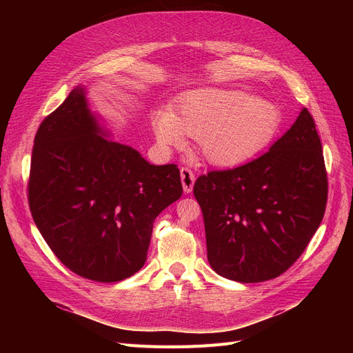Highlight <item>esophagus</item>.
<instances>
[{
  "instance_id": "esophagus-1",
  "label": "esophagus",
  "mask_w": 353,
  "mask_h": 353,
  "mask_svg": "<svg viewBox=\"0 0 353 353\" xmlns=\"http://www.w3.org/2000/svg\"><path fill=\"white\" fill-rule=\"evenodd\" d=\"M181 174V183H183V188H184V193H191L193 191V187H194V174L191 172V170L188 168H181L179 170Z\"/></svg>"
}]
</instances>
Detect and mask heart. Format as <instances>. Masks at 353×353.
Instances as JSON below:
<instances>
[{
    "label": "heart",
    "instance_id": "heart-1",
    "mask_svg": "<svg viewBox=\"0 0 353 353\" xmlns=\"http://www.w3.org/2000/svg\"><path fill=\"white\" fill-rule=\"evenodd\" d=\"M283 113L275 103L240 90L197 88L184 94L172 112L157 110L153 132L163 150L181 148L185 135L196 138L197 152L212 166L249 162L280 132Z\"/></svg>",
    "mask_w": 353,
    "mask_h": 353
}]
</instances>
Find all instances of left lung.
<instances>
[{"label": "left lung", "instance_id": "1", "mask_svg": "<svg viewBox=\"0 0 353 353\" xmlns=\"http://www.w3.org/2000/svg\"><path fill=\"white\" fill-rule=\"evenodd\" d=\"M327 191L321 140L303 108L268 153L197 178L212 270L239 283L281 275L321 223Z\"/></svg>", "mask_w": 353, "mask_h": 353}]
</instances>
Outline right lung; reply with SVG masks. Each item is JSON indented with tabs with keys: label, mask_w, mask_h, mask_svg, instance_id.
<instances>
[{
	"label": "right lung",
	"mask_w": 353,
	"mask_h": 353,
	"mask_svg": "<svg viewBox=\"0 0 353 353\" xmlns=\"http://www.w3.org/2000/svg\"><path fill=\"white\" fill-rule=\"evenodd\" d=\"M78 85L38 128L29 208L50 249L83 279L116 283L147 261L153 222L183 196L176 165L112 140Z\"/></svg>",
	"instance_id": "1"
}]
</instances>
